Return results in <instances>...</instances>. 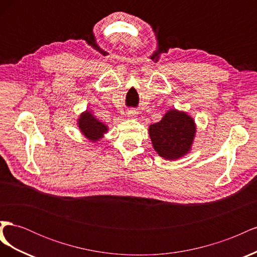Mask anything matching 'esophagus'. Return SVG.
Listing matches in <instances>:
<instances>
[{
    "instance_id": "1",
    "label": "esophagus",
    "mask_w": 257,
    "mask_h": 257,
    "mask_svg": "<svg viewBox=\"0 0 257 257\" xmlns=\"http://www.w3.org/2000/svg\"><path fill=\"white\" fill-rule=\"evenodd\" d=\"M127 116H128V118H136V114H137V112L135 111V110H133V109H130L127 112Z\"/></svg>"
}]
</instances>
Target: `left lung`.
<instances>
[{
  "instance_id": "8db88e82",
  "label": "left lung",
  "mask_w": 257,
  "mask_h": 257,
  "mask_svg": "<svg viewBox=\"0 0 257 257\" xmlns=\"http://www.w3.org/2000/svg\"><path fill=\"white\" fill-rule=\"evenodd\" d=\"M196 126L193 118L183 111L170 109L158 123L149 126L154 150L166 160H177L191 149Z\"/></svg>"
}]
</instances>
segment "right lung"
Masks as SVG:
<instances>
[{
	"mask_svg": "<svg viewBox=\"0 0 257 257\" xmlns=\"http://www.w3.org/2000/svg\"><path fill=\"white\" fill-rule=\"evenodd\" d=\"M78 126L81 133L93 143H95L98 139L102 138L107 132V126L105 124L99 122L88 110L80 115V118L78 119Z\"/></svg>",
	"mask_w": 257,
	"mask_h": 257,
	"instance_id": "add662e5",
	"label": "right lung"
}]
</instances>
